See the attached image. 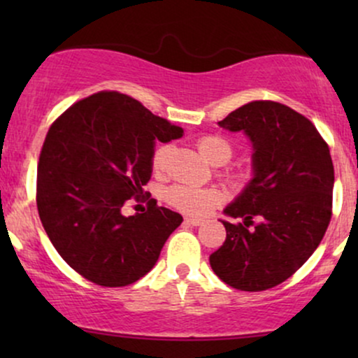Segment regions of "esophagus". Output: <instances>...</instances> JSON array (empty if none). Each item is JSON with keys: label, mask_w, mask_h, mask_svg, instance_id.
I'll return each mask as SVG.
<instances>
[{"label": "esophagus", "mask_w": 358, "mask_h": 358, "mask_svg": "<svg viewBox=\"0 0 358 358\" xmlns=\"http://www.w3.org/2000/svg\"><path fill=\"white\" fill-rule=\"evenodd\" d=\"M185 224L196 227V225H202L203 220L202 219H196V217H185Z\"/></svg>", "instance_id": "1"}]
</instances>
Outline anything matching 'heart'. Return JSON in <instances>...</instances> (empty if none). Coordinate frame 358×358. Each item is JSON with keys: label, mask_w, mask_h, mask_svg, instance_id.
Returning a JSON list of instances; mask_svg holds the SVG:
<instances>
[{"label": "heart", "mask_w": 358, "mask_h": 358, "mask_svg": "<svg viewBox=\"0 0 358 358\" xmlns=\"http://www.w3.org/2000/svg\"><path fill=\"white\" fill-rule=\"evenodd\" d=\"M199 151L205 156V159L212 165H225L232 158L234 148L231 141L222 136H203L196 143ZM171 146L162 145L155 150L151 156V165L155 170H163L166 165V159L170 156ZM166 202L173 205L178 210L193 213V215H205L213 207L220 205L225 200V193L219 188H196L192 185H173L165 193Z\"/></svg>", "instance_id": "b5f03b06"}]
</instances>
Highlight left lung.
<instances>
[{"instance_id":"left-lung-1","label":"left lung","mask_w":358,"mask_h":358,"mask_svg":"<svg viewBox=\"0 0 358 358\" xmlns=\"http://www.w3.org/2000/svg\"><path fill=\"white\" fill-rule=\"evenodd\" d=\"M219 126L252 146V176L224 208L227 237L210 256L213 273L241 291H264L293 276L322 242L331 219L334 163L305 116L273 101L232 110Z\"/></svg>"}]
</instances>
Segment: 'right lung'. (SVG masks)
<instances>
[{
	"label": "right lung",
	"mask_w": 358,
	"mask_h": 358,
	"mask_svg": "<svg viewBox=\"0 0 358 358\" xmlns=\"http://www.w3.org/2000/svg\"><path fill=\"white\" fill-rule=\"evenodd\" d=\"M183 136L119 92H97L65 110L45 138L36 171V207L62 259L89 281L127 286L155 268L183 217L151 203L121 213L151 178L156 141Z\"/></svg>",
	"instance_id": "obj_1"
}]
</instances>
